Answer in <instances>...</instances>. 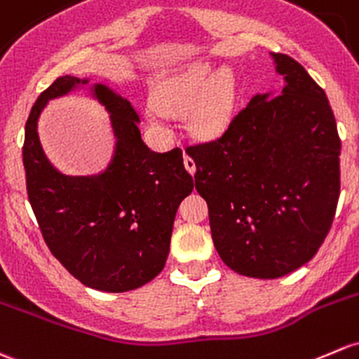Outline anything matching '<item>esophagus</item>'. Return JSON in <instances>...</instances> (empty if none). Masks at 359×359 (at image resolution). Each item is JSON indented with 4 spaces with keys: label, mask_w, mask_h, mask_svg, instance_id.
<instances>
[{
    "label": "esophagus",
    "mask_w": 359,
    "mask_h": 359,
    "mask_svg": "<svg viewBox=\"0 0 359 359\" xmlns=\"http://www.w3.org/2000/svg\"><path fill=\"white\" fill-rule=\"evenodd\" d=\"M184 167H186V170L191 173V175H194L196 163H194V160H192V158L189 156V154H184Z\"/></svg>",
    "instance_id": "1"
}]
</instances>
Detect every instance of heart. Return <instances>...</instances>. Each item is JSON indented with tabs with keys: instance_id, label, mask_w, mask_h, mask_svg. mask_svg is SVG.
Returning a JSON list of instances; mask_svg holds the SVG:
<instances>
[{
	"instance_id": "b5f03b06",
	"label": "heart",
	"mask_w": 359,
	"mask_h": 359,
	"mask_svg": "<svg viewBox=\"0 0 359 359\" xmlns=\"http://www.w3.org/2000/svg\"><path fill=\"white\" fill-rule=\"evenodd\" d=\"M236 81L230 70H217L213 63L198 62L158 81L148 115L158 122L163 113H177L186 106V123L192 134L215 137L229 127L236 111Z\"/></svg>"
}]
</instances>
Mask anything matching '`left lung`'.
<instances>
[{
    "label": "left lung",
    "instance_id": "1",
    "mask_svg": "<svg viewBox=\"0 0 359 359\" xmlns=\"http://www.w3.org/2000/svg\"><path fill=\"white\" fill-rule=\"evenodd\" d=\"M280 93L256 94L215 141L187 148L222 262L278 278L316 255L341 192V139L323 89L294 58L271 53Z\"/></svg>",
    "mask_w": 359,
    "mask_h": 359
}]
</instances>
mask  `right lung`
I'll list each match as a JSON object with an SVG mask.
<instances>
[{"label": "right lung", "mask_w": 359, "mask_h": 359, "mask_svg": "<svg viewBox=\"0 0 359 359\" xmlns=\"http://www.w3.org/2000/svg\"><path fill=\"white\" fill-rule=\"evenodd\" d=\"M88 84L89 79L63 75L34 103L22 149L27 194L48 248L77 280L127 292L163 270L177 208L194 182L182 149L151 151L132 104L104 84H93L90 94L110 113L116 139L110 165L77 177L53 167L37 134L41 111L50 100Z\"/></svg>", "instance_id": "1"}]
</instances>
